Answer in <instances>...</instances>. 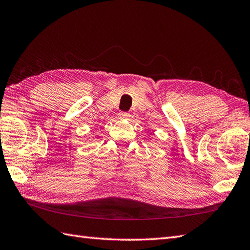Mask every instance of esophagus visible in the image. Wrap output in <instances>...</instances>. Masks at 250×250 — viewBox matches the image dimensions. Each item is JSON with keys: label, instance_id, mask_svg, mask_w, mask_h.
Instances as JSON below:
<instances>
[{"label": "esophagus", "instance_id": "obj_1", "mask_svg": "<svg viewBox=\"0 0 250 250\" xmlns=\"http://www.w3.org/2000/svg\"><path fill=\"white\" fill-rule=\"evenodd\" d=\"M129 117H130V114H128V112H120L118 115L119 119H128Z\"/></svg>", "mask_w": 250, "mask_h": 250}]
</instances>
